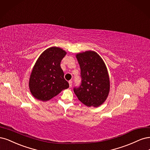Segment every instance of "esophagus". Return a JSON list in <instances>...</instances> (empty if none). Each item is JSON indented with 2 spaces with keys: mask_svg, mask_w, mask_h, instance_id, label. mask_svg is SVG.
<instances>
[{
  "mask_svg": "<svg viewBox=\"0 0 150 150\" xmlns=\"http://www.w3.org/2000/svg\"><path fill=\"white\" fill-rule=\"evenodd\" d=\"M69 85H70V87H71V85H72V81L71 80L69 81Z\"/></svg>",
  "mask_w": 150,
  "mask_h": 150,
  "instance_id": "obj_1",
  "label": "esophagus"
}]
</instances>
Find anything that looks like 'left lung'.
<instances>
[{
	"instance_id": "obj_1",
	"label": "left lung",
	"mask_w": 150,
	"mask_h": 150,
	"mask_svg": "<svg viewBox=\"0 0 150 150\" xmlns=\"http://www.w3.org/2000/svg\"><path fill=\"white\" fill-rule=\"evenodd\" d=\"M80 67L81 84L74 91L82 103L87 107H98L107 98L110 79L102 59L94 51L76 54Z\"/></svg>"
}]
</instances>
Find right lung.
<instances>
[{"instance_id": "right-lung-1", "label": "right lung", "mask_w": 150, "mask_h": 150, "mask_svg": "<svg viewBox=\"0 0 150 150\" xmlns=\"http://www.w3.org/2000/svg\"><path fill=\"white\" fill-rule=\"evenodd\" d=\"M67 53L59 47L45 50L38 57L29 80V88L34 97L43 101L50 100L69 87L64 79L60 62Z\"/></svg>"}]
</instances>
